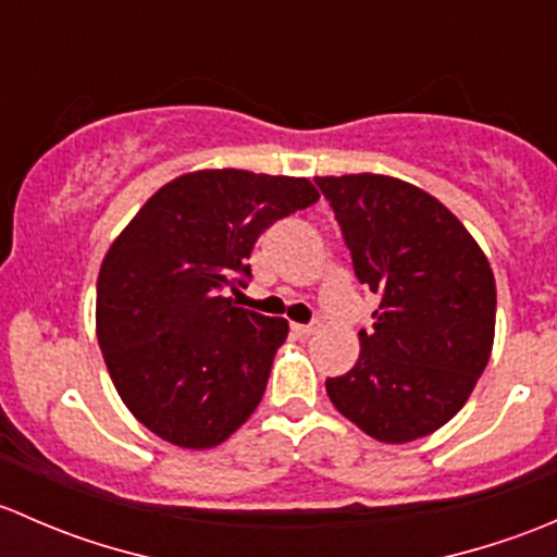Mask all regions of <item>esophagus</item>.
Masks as SVG:
<instances>
[{"mask_svg":"<svg viewBox=\"0 0 557 557\" xmlns=\"http://www.w3.org/2000/svg\"><path fill=\"white\" fill-rule=\"evenodd\" d=\"M290 329H294V334H299V336H312L320 331V323H294Z\"/></svg>","mask_w":557,"mask_h":557,"instance_id":"1","label":"esophagus"}]
</instances>
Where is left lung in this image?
Here are the masks:
<instances>
[{"instance_id":"obj_1","label":"left lung","mask_w":557,"mask_h":557,"mask_svg":"<svg viewBox=\"0 0 557 557\" xmlns=\"http://www.w3.org/2000/svg\"><path fill=\"white\" fill-rule=\"evenodd\" d=\"M380 307L358 331L361 356L325 380L331 404L363 434L404 445L453 420L485 372L496 280L463 223L425 190L385 174L314 177Z\"/></svg>"}]
</instances>
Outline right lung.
Here are the masks:
<instances>
[{
  "label": "right lung",
  "instance_id": "obj_1",
  "mask_svg": "<svg viewBox=\"0 0 557 557\" xmlns=\"http://www.w3.org/2000/svg\"><path fill=\"white\" fill-rule=\"evenodd\" d=\"M320 199L307 177L188 172L156 190L107 250L97 339L128 412L185 450L256 412L288 320L234 307L256 239Z\"/></svg>",
  "mask_w": 557,
  "mask_h": 557
}]
</instances>
